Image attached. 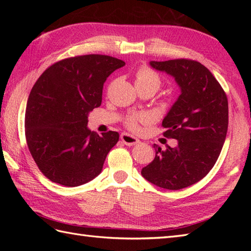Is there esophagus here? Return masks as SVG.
<instances>
[{
	"label": "esophagus",
	"mask_w": 251,
	"mask_h": 251,
	"mask_svg": "<svg viewBox=\"0 0 251 251\" xmlns=\"http://www.w3.org/2000/svg\"><path fill=\"white\" fill-rule=\"evenodd\" d=\"M121 140L124 142L126 146H135L139 143V139H138V138L127 134V132H123L121 135Z\"/></svg>",
	"instance_id": "esophagus-1"
}]
</instances>
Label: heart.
Wrapping results in <instances>:
<instances>
[{
	"mask_svg": "<svg viewBox=\"0 0 251 251\" xmlns=\"http://www.w3.org/2000/svg\"><path fill=\"white\" fill-rule=\"evenodd\" d=\"M135 84L136 87H148L152 88L154 92H157L158 88L162 85V78L158 74L150 69L149 67H141L137 70L135 74ZM165 106L167 103L164 104ZM149 117L146 114H131L126 117L125 124L127 127H129L130 129L136 130L138 129V124L140 122H147Z\"/></svg>",
	"mask_w": 251,
	"mask_h": 251,
	"instance_id": "b5f03b06",
	"label": "heart"
}]
</instances>
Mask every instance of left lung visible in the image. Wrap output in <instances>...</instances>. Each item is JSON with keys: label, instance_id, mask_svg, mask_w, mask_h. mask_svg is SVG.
Masks as SVG:
<instances>
[{"label": "left lung", "instance_id": "left-lung-1", "mask_svg": "<svg viewBox=\"0 0 251 251\" xmlns=\"http://www.w3.org/2000/svg\"><path fill=\"white\" fill-rule=\"evenodd\" d=\"M150 66L175 77L181 89L162 123L167 128L164 136L177 139L178 146L162 150L154 145L155 157L141 175L159 188L180 190L204 178L219 157L228 125L227 98L199 61H150Z\"/></svg>", "mask_w": 251, "mask_h": 251}]
</instances>
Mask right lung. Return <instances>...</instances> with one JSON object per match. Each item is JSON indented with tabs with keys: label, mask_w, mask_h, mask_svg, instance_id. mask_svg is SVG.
Segmentation results:
<instances>
[{
	"label": "right lung",
	"mask_w": 251,
	"mask_h": 251,
	"mask_svg": "<svg viewBox=\"0 0 251 251\" xmlns=\"http://www.w3.org/2000/svg\"><path fill=\"white\" fill-rule=\"evenodd\" d=\"M124 66L105 55L71 57L47 68L35 82L26 102L25 139L47 179L78 186L101 173L120 135L90 131L88 114L101 104L106 77Z\"/></svg>",
	"instance_id": "1"
}]
</instances>
